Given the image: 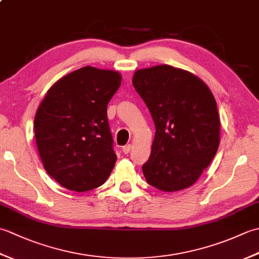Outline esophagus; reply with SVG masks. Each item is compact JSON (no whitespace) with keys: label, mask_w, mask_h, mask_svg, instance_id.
I'll use <instances>...</instances> for the list:
<instances>
[{"label":"esophagus","mask_w":259,"mask_h":259,"mask_svg":"<svg viewBox=\"0 0 259 259\" xmlns=\"http://www.w3.org/2000/svg\"><path fill=\"white\" fill-rule=\"evenodd\" d=\"M131 149H133V146L131 145H126V146L122 147V151H123V153H125V155H128V153L131 151Z\"/></svg>","instance_id":"34e87169"}]
</instances>
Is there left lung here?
<instances>
[{"mask_svg": "<svg viewBox=\"0 0 259 259\" xmlns=\"http://www.w3.org/2000/svg\"><path fill=\"white\" fill-rule=\"evenodd\" d=\"M133 84L156 126L149 160L142 166L147 183L166 192L188 188L210 164L221 141L210 89L195 74L167 64L137 70Z\"/></svg>", "mask_w": 259, "mask_h": 259, "instance_id": "obj_1", "label": "left lung"}]
</instances>
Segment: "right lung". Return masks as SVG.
<instances>
[{"instance_id":"obj_1","label":"right lung","mask_w":259,"mask_h":259,"mask_svg":"<svg viewBox=\"0 0 259 259\" xmlns=\"http://www.w3.org/2000/svg\"><path fill=\"white\" fill-rule=\"evenodd\" d=\"M121 84L117 71L84 67L54 83L37 108L34 134L47 172L73 191L106 183L117 161L107 107Z\"/></svg>"}]
</instances>
